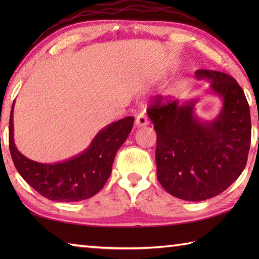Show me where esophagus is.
I'll list each match as a JSON object with an SVG mask.
<instances>
[{
  "label": "esophagus",
  "instance_id": "1",
  "mask_svg": "<svg viewBox=\"0 0 259 259\" xmlns=\"http://www.w3.org/2000/svg\"><path fill=\"white\" fill-rule=\"evenodd\" d=\"M135 123L137 126H145L148 124V119L146 116V114L144 112H140L137 116H136Z\"/></svg>",
  "mask_w": 259,
  "mask_h": 259
}]
</instances>
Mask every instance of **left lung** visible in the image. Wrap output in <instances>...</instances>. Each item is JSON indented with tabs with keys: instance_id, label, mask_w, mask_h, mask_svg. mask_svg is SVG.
I'll use <instances>...</instances> for the list:
<instances>
[{
	"instance_id": "obj_1",
	"label": "left lung",
	"mask_w": 259,
	"mask_h": 259,
	"mask_svg": "<svg viewBox=\"0 0 259 259\" xmlns=\"http://www.w3.org/2000/svg\"><path fill=\"white\" fill-rule=\"evenodd\" d=\"M198 80L223 99L212 121H201L194 109L198 98L179 103L155 97L147 115L156 131V176L178 199L202 201L232 185L247 164L251 120L243 90L229 74L198 69Z\"/></svg>"
}]
</instances>
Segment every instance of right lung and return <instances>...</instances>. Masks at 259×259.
I'll list each match as a JSON object with an SVG mask.
<instances>
[{"label":"right lung","instance_id":"add662e5","mask_svg":"<svg viewBox=\"0 0 259 259\" xmlns=\"http://www.w3.org/2000/svg\"><path fill=\"white\" fill-rule=\"evenodd\" d=\"M15 104V103H14ZM135 119L124 117L96 135L87 150L57 163L29 160L17 150L14 140V105L9 125V148L17 171L35 191L58 202H76L94 196L111 176L116 152L128 138Z\"/></svg>","mask_w":259,"mask_h":259}]
</instances>
